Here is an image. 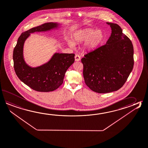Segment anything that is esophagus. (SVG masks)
<instances>
[{
    "label": "esophagus",
    "mask_w": 148,
    "mask_h": 148,
    "mask_svg": "<svg viewBox=\"0 0 148 148\" xmlns=\"http://www.w3.org/2000/svg\"><path fill=\"white\" fill-rule=\"evenodd\" d=\"M81 60V57L79 56V55H76L75 56V60L77 62V61H79Z\"/></svg>",
    "instance_id": "1"
}]
</instances>
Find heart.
<instances>
[{"label": "heart", "instance_id": "obj_1", "mask_svg": "<svg viewBox=\"0 0 148 148\" xmlns=\"http://www.w3.org/2000/svg\"><path fill=\"white\" fill-rule=\"evenodd\" d=\"M73 39L75 42H85V48L88 50H93L97 47L103 42L105 35L103 31L93 28H84L76 30L73 35ZM70 47H74L75 42L72 39L67 40Z\"/></svg>", "mask_w": 148, "mask_h": 148}]
</instances>
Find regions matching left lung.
<instances>
[{"label":"left lung","instance_id":"left-lung-1","mask_svg":"<svg viewBox=\"0 0 148 148\" xmlns=\"http://www.w3.org/2000/svg\"><path fill=\"white\" fill-rule=\"evenodd\" d=\"M111 28L106 45L82 58L85 83L91 90L106 93L119 90L127 81L134 65L133 46L118 24L106 23Z\"/></svg>","mask_w":148,"mask_h":148}]
</instances>
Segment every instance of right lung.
I'll list each match as a JSON object with an SVG mask.
<instances>
[{
    "label": "right lung",
    "instance_id": "obj_1",
    "mask_svg": "<svg viewBox=\"0 0 148 148\" xmlns=\"http://www.w3.org/2000/svg\"><path fill=\"white\" fill-rule=\"evenodd\" d=\"M60 24L48 23L21 34L13 51L14 67L19 79L33 90L48 92L56 90L63 82L65 74L74 62L75 54L55 53L47 62L37 67L27 64L24 58V46L30 34L58 30Z\"/></svg>",
    "mask_w": 148,
    "mask_h": 148
}]
</instances>
